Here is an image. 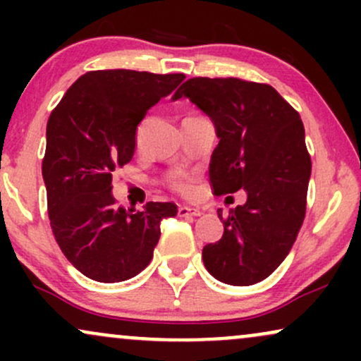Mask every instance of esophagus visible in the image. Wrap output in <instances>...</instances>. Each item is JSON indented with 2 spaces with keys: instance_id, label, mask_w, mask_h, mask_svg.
I'll return each instance as SVG.
<instances>
[{
  "instance_id": "34e87169",
  "label": "esophagus",
  "mask_w": 361,
  "mask_h": 361,
  "mask_svg": "<svg viewBox=\"0 0 361 361\" xmlns=\"http://www.w3.org/2000/svg\"><path fill=\"white\" fill-rule=\"evenodd\" d=\"M178 215H180V217H200L202 210L197 209V207L180 205V209H178Z\"/></svg>"
}]
</instances>
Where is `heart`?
I'll use <instances>...</instances> for the list:
<instances>
[{
	"mask_svg": "<svg viewBox=\"0 0 361 361\" xmlns=\"http://www.w3.org/2000/svg\"><path fill=\"white\" fill-rule=\"evenodd\" d=\"M171 185L175 186L178 192L181 193H190L192 192V185H190L188 178L183 176V175H175L171 178Z\"/></svg>",
	"mask_w": 361,
	"mask_h": 361,
	"instance_id": "heart-1",
	"label": "heart"
}]
</instances>
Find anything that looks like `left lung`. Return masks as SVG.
Returning a JSON list of instances; mask_svg holds the SVG:
<instances>
[{"label":"left lung","mask_w":361,"mask_h":361,"mask_svg":"<svg viewBox=\"0 0 361 361\" xmlns=\"http://www.w3.org/2000/svg\"><path fill=\"white\" fill-rule=\"evenodd\" d=\"M188 98L219 137L209 178L215 195L244 190L247 200L224 221L221 241L202 259L219 281L258 283L287 258L305 217L310 157L300 115L270 85L238 78H192L173 100ZM222 219V209L217 210Z\"/></svg>","instance_id":"8db88e82"}]
</instances>
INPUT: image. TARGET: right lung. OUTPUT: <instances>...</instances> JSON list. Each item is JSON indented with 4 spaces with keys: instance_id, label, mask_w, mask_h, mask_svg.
<instances>
[{
    "instance_id": "1",
    "label": "right lung",
    "mask_w": 361,
    "mask_h": 361,
    "mask_svg": "<svg viewBox=\"0 0 361 361\" xmlns=\"http://www.w3.org/2000/svg\"><path fill=\"white\" fill-rule=\"evenodd\" d=\"M185 74L109 69L90 71L66 91L47 122L42 176L54 238L76 270L117 283L151 263L161 221L171 202H149L142 212L115 204L111 173L130 163L135 130L147 110Z\"/></svg>"
}]
</instances>
